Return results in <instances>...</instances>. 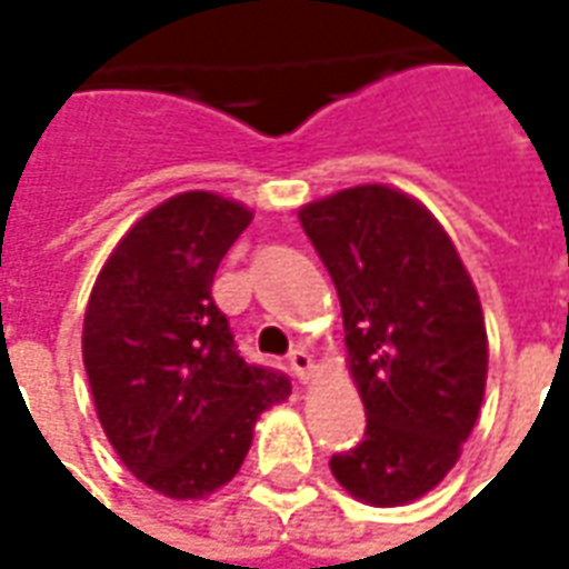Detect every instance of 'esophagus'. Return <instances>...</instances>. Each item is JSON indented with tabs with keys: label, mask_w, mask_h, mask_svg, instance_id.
I'll return each mask as SVG.
<instances>
[{
	"label": "esophagus",
	"mask_w": 569,
	"mask_h": 569,
	"mask_svg": "<svg viewBox=\"0 0 569 569\" xmlns=\"http://www.w3.org/2000/svg\"><path fill=\"white\" fill-rule=\"evenodd\" d=\"M288 363H291V370H295V377L300 382H307L310 377H313V358H310L303 348L291 351V355H288Z\"/></svg>",
	"instance_id": "esophagus-1"
}]
</instances>
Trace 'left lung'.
<instances>
[{
	"instance_id": "obj_1",
	"label": "left lung",
	"mask_w": 569,
	"mask_h": 569,
	"mask_svg": "<svg viewBox=\"0 0 569 569\" xmlns=\"http://www.w3.org/2000/svg\"><path fill=\"white\" fill-rule=\"evenodd\" d=\"M341 300L367 430L329 469L373 507L425 497L456 466L485 402L481 300L449 233L418 199L367 183L300 208Z\"/></svg>"
}]
</instances>
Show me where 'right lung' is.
Returning a JSON list of instances; mask_svg holds the SVG:
<instances>
[{"label": "right lung", "instance_id": "1", "mask_svg": "<svg viewBox=\"0 0 569 569\" xmlns=\"http://www.w3.org/2000/svg\"><path fill=\"white\" fill-rule=\"evenodd\" d=\"M252 211L180 192L139 218L103 262L81 355L100 427L151 491L196 500L240 471L256 418L291 380L240 358L211 281Z\"/></svg>", "mask_w": 569, "mask_h": 569}]
</instances>
